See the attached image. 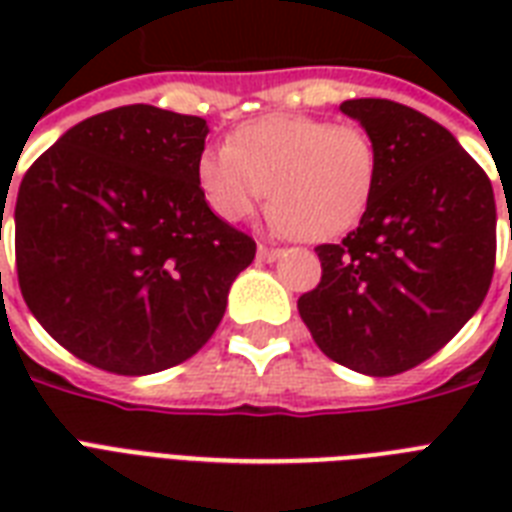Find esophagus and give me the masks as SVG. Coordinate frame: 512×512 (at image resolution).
<instances>
[{
    "label": "esophagus",
    "instance_id": "1",
    "mask_svg": "<svg viewBox=\"0 0 512 512\" xmlns=\"http://www.w3.org/2000/svg\"><path fill=\"white\" fill-rule=\"evenodd\" d=\"M257 257H260L263 263H273V260H279L281 257V249L268 247V244H260V247H257Z\"/></svg>",
    "mask_w": 512,
    "mask_h": 512
}]
</instances>
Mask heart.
Returning <instances> with one entry per match:
<instances>
[{
    "label": "heart",
    "mask_w": 512,
    "mask_h": 512,
    "mask_svg": "<svg viewBox=\"0 0 512 512\" xmlns=\"http://www.w3.org/2000/svg\"><path fill=\"white\" fill-rule=\"evenodd\" d=\"M380 172L377 143L361 124L268 114L241 124L228 146L207 148L196 180L217 217L247 220L268 196L279 231L327 241L364 217Z\"/></svg>",
    "instance_id": "b5f03b06"
}]
</instances>
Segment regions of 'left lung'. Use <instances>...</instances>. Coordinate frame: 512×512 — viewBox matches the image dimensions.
I'll return each mask as SVG.
<instances>
[{
  "label": "left lung",
  "mask_w": 512,
  "mask_h": 512,
  "mask_svg": "<svg viewBox=\"0 0 512 512\" xmlns=\"http://www.w3.org/2000/svg\"><path fill=\"white\" fill-rule=\"evenodd\" d=\"M340 111L374 138L380 172L356 231L316 247L321 281L297 311L332 361L390 377L438 353L484 303L497 204L476 159L420 111L382 98Z\"/></svg>",
  "instance_id": "8db88e82"
}]
</instances>
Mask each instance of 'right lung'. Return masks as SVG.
<instances>
[{
	"instance_id": "1",
	"label": "right lung",
	"mask_w": 512,
	"mask_h": 512,
	"mask_svg": "<svg viewBox=\"0 0 512 512\" xmlns=\"http://www.w3.org/2000/svg\"><path fill=\"white\" fill-rule=\"evenodd\" d=\"M207 132L201 116L111 108L71 127L20 180V292L76 358L114 374L162 372L223 319L257 247L201 193Z\"/></svg>"
}]
</instances>
